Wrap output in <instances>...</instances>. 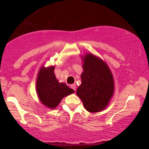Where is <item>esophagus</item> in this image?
<instances>
[{"label": "esophagus", "mask_w": 149, "mask_h": 149, "mask_svg": "<svg viewBox=\"0 0 149 149\" xmlns=\"http://www.w3.org/2000/svg\"><path fill=\"white\" fill-rule=\"evenodd\" d=\"M70 87H71V88H72L74 91H76V85H74V84L71 85H70Z\"/></svg>", "instance_id": "esophagus-1"}]
</instances>
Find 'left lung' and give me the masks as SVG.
I'll list each match as a JSON object with an SVG mask.
<instances>
[{"label":"left lung","mask_w":149,"mask_h":149,"mask_svg":"<svg viewBox=\"0 0 149 149\" xmlns=\"http://www.w3.org/2000/svg\"><path fill=\"white\" fill-rule=\"evenodd\" d=\"M83 65L81 85L77 94L87 111L96 113L107 107L114 91V81L107 64L92 54H87Z\"/></svg>","instance_id":"8db88e82"}]
</instances>
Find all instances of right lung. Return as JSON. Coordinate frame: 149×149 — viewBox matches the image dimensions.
<instances>
[{
    "mask_svg": "<svg viewBox=\"0 0 149 149\" xmlns=\"http://www.w3.org/2000/svg\"><path fill=\"white\" fill-rule=\"evenodd\" d=\"M54 67H42L36 81V91L41 102L49 109H54L62 98L74 93L65 83H60L54 74Z\"/></svg>",
    "mask_w": 149,
    "mask_h": 149,
    "instance_id": "add662e5",
    "label": "right lung"
}]
</instances>
